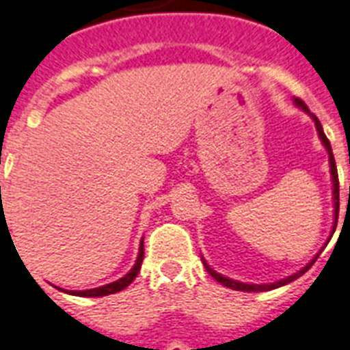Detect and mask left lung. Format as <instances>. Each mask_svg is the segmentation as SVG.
<instances>
[{
  "instance_id": "8db88e82",
  "label": "left lung",
  "mask_w": 350,
  "mask_h": 350,
  "mask_svg": "<svg viewBox=\"0 0 350 350\" xmlns=\"http://www.w3.org/2000/svg\"><path fill=\"white\" fill-rule=\"evenodd\" d=\"M296 105L298 107H301L304 110H308V107H306V103L301 99H296ZM309 112V110H308ZM313 120H315V125H317V131H319V137H321V140H323V144L326 146V150H328V155H330V170H332V182H334V200H336V225H338V213H339V178H338V168H336V161H334V153H332V146H330V140L326 138V135H324L323 131V125H321V122L317 120L315 116H313ZM336 230V228H334ZM317 258H319V255H317L311 262L304 268V270H300L298 273H294V275H288L286 279H281V281H278V283H271V285H247V283H240V281H232V279L228 278H223L221 273H217V271H213L208 264L204 262L206 270H208V273L212 275L215 281H219L221 285L228 286V288H234V291H243V293H260V291H271V288H278V286L281 285H286V283H291V281H294V279H298L300 275H304L306 271L313 266V262H315Z\"/></svg>"
}]
</instances>
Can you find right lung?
Segmentation results:
<instances>
[{
  "instance_id": "1",
  "label": "right lung",
  "mask_w": 350,
  "mask_h": 350,
  "mask_svg": "<svg viewBox=\"0 0 350 350\" xmlns=\"http://www.w3.org/2000/svg\"><path fill=\"white\" fill-rule=\"evenodd\" d=\"M142 258H144V242L140 243V251H138L137 262H135L133 270H131L129 273L125 275V278L118 279V281H114V283H108V285H105V286H99V288H92V291H77V293H71V294H75V296H108V294L120 293V291H123L125 286L131 285V283H133V279L138 275V271H140V264H142Z\"/></svg>"
}]
</instances>
